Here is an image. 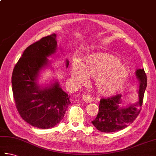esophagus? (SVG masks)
Instances as JSON below:
<instances>
[{"label":"esophagus","mask_w":156,"mask_h":156,"mask_svg":"<svg viewBox=\"0 0 156 156\" xmlns=\"http://www.w3.org/2000/svg\"><path fill=\"white\" fill-rule=\"evenodd\" d=\"M82 99H83L84 102L88 103H90L93 101L92 98H91V97L88 95V94H83L82 97Z\"/></svg>","instance_id":"1"}]
</instances>
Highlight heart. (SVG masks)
I'll list each match as a JSON object with an SVG mask.
<instances>
[{
  "label": "heart",
  "instance_id": "1",
  "mask_svg": "<svg viewBox=\"0 0 156 156\" xmlns=\"http://www.w3.org/2000/svg\"><path fill=\"white\" fill-rule=\"evenodd\" d=\"M71 76L79 85L86 83L88 76L95 78L94 87L97 92L103 95H111L124 87L128 72L116 57L97 53L88 55L84 65L78 62L73 63Z\"/></svg>",
  "mask_w": 156,
  "mask_h": 156
}]
</instances>
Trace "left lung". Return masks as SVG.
Wrapping results in <instances>:
<instances>
[{"instance_id":"1","label":"left lung","mask_w":156,"mask_h":156,"mask_svg":"<svg viewBox=\"0 0 156 156\" xmlns=\"http://www.w3.org/2000/svg\"><path fill=\"white\" fill-rule=\"evenodd\" d=\"M135 73L139 82V101L126 108H120L119 105L122 102L120 94L101 99L98 114L91 122L101 132L112 133L122 130L133 123L138 116L147 87V76L144 69H136Z\"/></svg>"}]
</instances>
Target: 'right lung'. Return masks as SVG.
<instances>
[{"label":"right lung","instance_id":"obj_1","mask_svg":"<svg viewBox=\"0 0 156 156\" xmlns=\"http://www.w3.org/2000/svg\"><path fill=\"white\" fill-rule=\"evenodd\" d=\"M55 34L42 38L30 45L13 69L11 83L15 105L26 122L39 129H50L59 124L71 103L69 96L58 82L41 88L39 73L49 63L47 57L57 48ZM69 61L66 60V68Z\"/></svg>","mask_w":156,"mask_h":156}]
</instances>
